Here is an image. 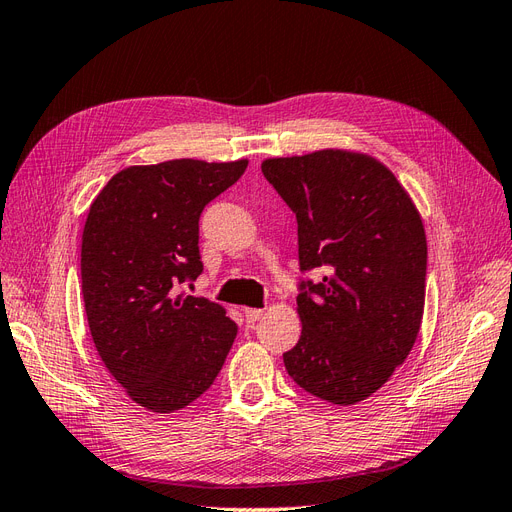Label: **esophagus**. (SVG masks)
<instances>
[{
  "label": "esophagus",
  "instance_id": "1",
  "mask_svg": "<svg viewBox=\"0 0 512 512\" xmlns=\"http://www.w3.org/2000/svg\"><path fill=\"white\" fill-rule=\"evenodd\" d=\"M243 314H245V320H247V322L254 324V322H258V320L262 318V314H265V309H258V307H245V309H243Z\"/></svg>",
  "mask_w": 512,
  "mask_h": 512
}]
</instances>
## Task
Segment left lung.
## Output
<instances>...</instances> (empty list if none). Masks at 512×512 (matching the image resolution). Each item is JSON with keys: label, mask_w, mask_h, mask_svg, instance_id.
<instances>
[{"label": "left lung", "mask_w": 512, "mask_h": 512, "mask_svg": "<svg viewBox=\"0 0 512 512\" xmlns=\"http://www.w3.org/2000/svg\"><path fill=\"white\" fill-rule=\"evenodd\" d=\"M262 175L299 224L303 331L284 354L301 389L337 406L374 395L406 361L425 309L427 239L397 177L359 151L269 158Z\"/></svg>", "instance_id": "left-lung-1"}]
</instances>
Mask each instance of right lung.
<instances>
[{
	"label": "right lung",
	"instance_id": "add662e5",
	"mask_svg": "<svg viewBox=\"0 0 512 512\" xmlns=\"http://www.w3.org/2000/svg\"><path fill=\"white\" fill-rule=\"evenodd\" d=\"M247 160L128 166L89 207L81 245L91 339L132 401L170 414L218 378L237 337L226 309L181 292L203 273L198 220Z\"/></svg>",
	"mask_w": 512,
	"mask_h": 512
}]
</instances>
